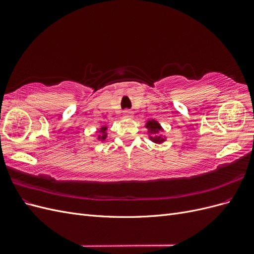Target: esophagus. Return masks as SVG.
<instances>
[{
  "label": "esophagus",
  "mask_w": 254,
  "mask_h": 254,
  "mask_svg": "<svg viewBox=\"0 0 254 254\" xmlns=\"http://www.w3.org/2000/svg\"><path fill=\"white\" fill-rule=\"evenodd\" d=\"M123 114H124L125 118H132V115H133L132 111H130V110H125L124 112H123Z\"/></svg>",
  "instance_id": "1"
}]
</instances>
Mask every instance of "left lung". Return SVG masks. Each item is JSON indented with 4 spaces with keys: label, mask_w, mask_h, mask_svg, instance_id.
Masks as SVG:
<instances>
[{
    "label": "left lung",
    "mask_w": 254,
    "mask_h": 254,
    "mask_svg": "<svg viewBox=\"0 0 254 254\" xmlns=\"http://www.w3.org/2000/svg\"><path fill=\"white\" fill-rule=\"evenodd\" d=\"M146 128L148 129L149 139L153 143L161 144L165 141V136H163L162 133H161V131H162L163 129L156 120H150L146 123Z\"/></svg>",
    "instance_id": "1"
}]
</instances>
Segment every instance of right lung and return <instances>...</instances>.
<instances>
[{
	"label": "right lung",
	"instance_id": "right-lung-1",
	"mask_svg": "<svg viewBox=\"0 0 254 254\" xmlns=\"http://www.w3.org/2000/svg\"><path fill=\"white\" fill-rule=\"evenodd\" d=\"M107 126H104V127H102L101 129H99V134H98V136H97V140L98 141H105V139L107 137Z\"/></svg>",
	"mask_w": 254,
	"mask_h": 254
}]
</instances>
